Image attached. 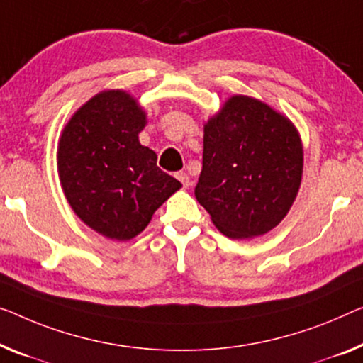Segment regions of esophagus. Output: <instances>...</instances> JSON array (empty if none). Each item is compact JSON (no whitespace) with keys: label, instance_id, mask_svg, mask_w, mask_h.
Returning a JSON list of instances; mask_svg holds the SVG:
<instances>
[{"label":"esophagus","instance_id":"34e87169","mask_svg":"<svg viewBox=\"0 0 363 363\" xmlns=\"http://www.w3.org/2000/svg\"><path fill=\"white\" fill-rule=\"evenodd\" d=\"M176 177H177V179H179L181 181V184H182V186L184 187H189V186H191V177H189V174H187V172H176Z\"/></svg>","mask_w":363,"mask_h":363}]
</instances>
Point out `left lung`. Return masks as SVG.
I'll use <instances>...</instances> for the list:
<instances>
[{"mask_svg":"<svg viewBox=\"0 0 363 363\" xmlns=\"http://www.w3.org/2000/svg\"><path fill=\"white\" fill-rule=\"evenodd\" d=\"M303 143L294 122L251 96L235 94L203 125L196 197L231 240L266 235L301 186Z\"/></svg>","mask_w":363,"mask_h":363,"instance_id":"1","label":"left lung"}]
</instances>
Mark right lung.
<instances>
[{"instance_id":"right-lung-1","label":"right lung","mask_w":363,"mask_h":363,"mask_svg":"<svg viewBox=\"0 0 363 363\" xmlns=\"http://www.w3.org/2000/svg\"><path fill=\"white\" fill-rule=\"evenodd\" d=\"M148 123L138 99L106 89L86 101L63 127L58 177L69 207L96 233L128 241L182 184L156 166L138 133Z\"/></svg>"}]
</instances>
